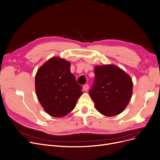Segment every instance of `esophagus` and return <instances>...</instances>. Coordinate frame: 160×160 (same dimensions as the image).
Wrapping results in <instances>:
<instances>
[{"instance_id":"esophagus-1","label":"esophagus","mask_w":160,"mask_h":160,"mask_svg":"<svg viewBox=\"0 0 160 160\" xmlns=\"http://www.w3.org/2000/svg\"><path fill=\"white\" fill-rule=\"evenodd\" d=\"M89 89V86L88 84H85L84 86H83V89L85 91H87Z\"/></svg>"}]
</instances>
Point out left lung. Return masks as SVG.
<instances>
[{
	"mask_svg": "<svg viewBox=\"0 0 160 160\" xmlns=\"http://www.w3.org/2000/svg\"><path fill=\"white\" fill-rule=\"evenodd\" d=\"M89 95L97 111L104 116L121 113L128 105L132 94L131 78L114 65L97 66Z\"/></svg>",
	"mask_w": 160,
	"mask_h": 160,
	"instance_id": "1",
	"label": "left lung"
}]
</instances>
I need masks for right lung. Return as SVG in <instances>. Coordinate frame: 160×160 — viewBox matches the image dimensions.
<instances>
[{"instance_id":"add662e5","label":"right lung","mask_w":160,"mask_h":160,"mask_svg":"<svg viewBox=\"0 0 160 160\" xmlns=\"http://www.w3.org/2000/svg\"><path fill=\"white\" fill-rule=\"evenodd\" d=\"M71 63L52 57L37 71L35 91L39 102L50 116L60 118L75 108L82 88L70 71Z\"/></svg>"}]
</instances>
